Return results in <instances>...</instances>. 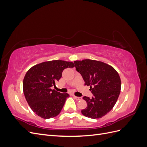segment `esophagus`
<instances>
[{
  "label": "esophagus",
  "instance_id": "1",
  "mask_svg": "<svg viewBox=\"0 0 147 147\" xmlns=\"http://www.w3.org/2000/svg\"><path fill=\"white\" fill-rule=\"evenodd\" d=\"M74 99H76L77 100H80L82 99V97H77V96H74Z\"/></svg>",
  "mask_w": 147,
  "mask_h": 147
}]
</instances>
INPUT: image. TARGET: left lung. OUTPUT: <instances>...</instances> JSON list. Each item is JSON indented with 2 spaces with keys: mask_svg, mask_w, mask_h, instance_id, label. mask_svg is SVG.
Returning a JSON list of instances; mask_svg holds the SVG:
<instances>
[{
  "mask_svg": "<svg viewBox=\"0 0 147 147\" xmlns=\"http://www.w3.org/2000/svg\"><path fill=\"white\" fill-rule=\"evenodd\" d=\"M77 70L82 75L84 85L90 86L91 99L84 96L87 107L82 110L86 117L98 119L108 113L116 104L121 91V79L112 66L103 62L84 59L75 61Z\"/></svg>",
  "mask_w": 147,
  "mask_h": 147,
  "instance_id": "obj_1",
  "label": "left lung"
}]
</instances>
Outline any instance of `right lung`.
<instances>
[{
    "mask_svg": "<svg viewBox=\"0 0 147 147\" xmlns=\"http://www.w3.org/2000/svg\"><path fill=\"white\" fill-rule=\"evenodd\" d=\"M74 67L72 62L54 60L35 65L26 72L23 92L30 109L38 117L49 119L59 114L69 94L51 90V87L55 86L65 68Z\"/></svg>",
    "mask_w": 147,
    "mask_h": 147,
    "instance_id": "add662e5",
    "label": "right lung"
}]
</instances>
